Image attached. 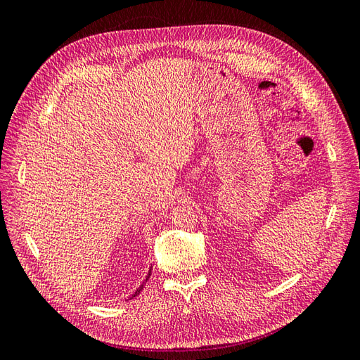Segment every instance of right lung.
Listing matches in <instances>:
<instances>
[{"label":"right lung","mask_w":360,"mask_h":360,"mask_svg":"<svg viewBox=\"0 0 360 360\" xmlns=\"http://www.w3.org/2000/svg\"><path fill=\"white\" fill-rule=\"evenodd\" d=\"M150 276H151V269L148 270V274H147V276H146V279H144V282H143V285H141L139 288H136V291L132 294V297H135V296H138V294L141 292V290H143L144 288V285H146V282L150 279Z\"/></svg>","instance_id":"right-lung-1"}]
</instances>
